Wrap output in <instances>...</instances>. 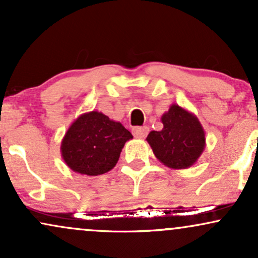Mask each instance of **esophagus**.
I'll return each mask as SVG.
<instances>
[{
    "label": "esophagus",
    "instance_id": "34e87169",
    "mask_svg": "<svg viewBox=\"0 0 258 258\" xmlns=\"http://www.w3.org/2000/svg\"><path fill=\"white\" fill-rule=\"evenodd\" d=\"M149 129L147 126H136V128L133 129V134H134L135 138L139 139H145L147 136Z\"/></svg>",
    "mask_w": 258,
    "mask_h": 258
}]
</instances>
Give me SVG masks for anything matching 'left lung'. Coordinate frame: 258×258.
<instances>
[{
  "label": "left lung",
  "mask_w": 258,
  "mask_h": 258,
  "mask_svg": "<svg viewBox=\"0 0 258 258\" xmlns=\"http://www.w3.org/2000/svg\"><path fill=\"white\" fill-rule=\"evenodd\" d=\"M164 128L151 132L147 142L165 166L184 170L195 165L206 148V133L197 117L177 104L161 116Z\"/></svg>",
  "instance_id": "8db88e82"
}]
</instances>
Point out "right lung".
<instances>
[{
    "label": "right lung",
    "mask_w": 258,
    "mask_h": 258,
    "mask_svg": "<svg viewBox=\"0 0 258 258\" xmlns=\"http://www.w3.org/2000/svg\"><path fill=\"white\" fill-rule=\"evenodd\" d=\"M132 139L122 123L91 111L71 124L62 139L61 155L74 172L99 176L116 166L124 145Z\"/></svg>",
    "instance_id": "add662e5"
}]
</instances>
